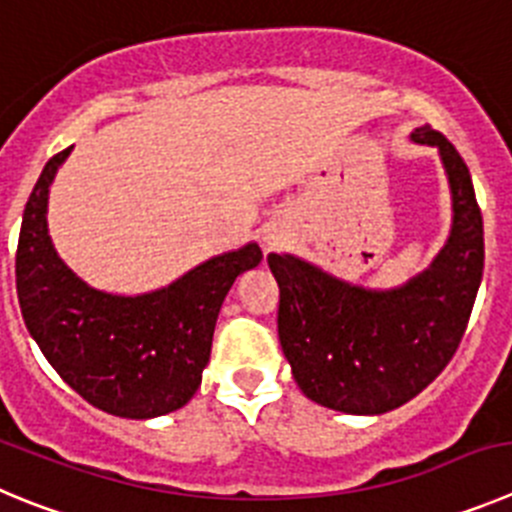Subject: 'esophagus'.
I'll return each mask as SVG.
<instances>
[{"label":"esophagus","instance_id":"1","mask_svg":"<svg viewBox=\"0 0 512 512\" xmlns=\"http://www.w3.org/2000/svg\"><path fill=\"white\" fill-rule=\"evenodd\" d=\"M269 246H274V243H271V241H269Z\"/></svg>","mask_w":512,"mask_h":512}]
</instances>
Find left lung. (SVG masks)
<instances>
[{
	"label": "left lung",
	"mask_w": 512,
	"mask_h": 512,
	"mask_svg": "<svg viewBox=\"0 0 512 512\" xmlns=\"http://www.w3.org/2000/svg\"><path fill=\"white\" fill-rule=\"evenodd\" d=\"M411 139L439 149L452 187V236L424 274L391 292H365L269 253L294 381L314 403L345 414H383L419 396L457 353L482 281L485 238L470 170L429 124Z\"/></svg>",
	"instance_id": "8db88e82"
}]
</instances>
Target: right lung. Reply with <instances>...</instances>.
Instances as JSON below:
<instances>
[{"label": "right lung", "mask_w": 512, "mask_h": 512, "mask_svg": "<svg viewBox=\"0 0 512 512\" xmlns=\"http://www.w3.org/2000/svg\"><path fill=\"white\" fill-rule=\"evenodd\" d=\"M70 149L45 164L22 215L14 274L25 325L91 406L124 419L170 414L200 388L225 294L264 253L248 243L142 297L96 292L60 261L48 236L50 182Z\"/></svg>", "instance_id": "right-lung-1"}]
</instances>
